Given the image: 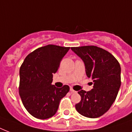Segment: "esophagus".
I'll return each instance as SVG.
<instances>
[{"mask_svg":"<svg viewBox=\"0 0 132 132\" xmlns=\"http://www.w3.org/2000/svg\"><path fill=\"white\" fill-rule=\"evenodd\" d=\"M70 92H71V93H74V92H76V91H75V90H73V89H72V88H70Z\"/></svg>","mask_w":132,"mask_h":132,"instance_id":"34e87169","label":"esophagus"}]
</instances>
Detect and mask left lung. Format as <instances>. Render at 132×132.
I'll return each instance as SVG.
<instances>
[{"label":"left lung","instance_id":"obj_1","mask_svg":"<svg viewBox=\"0 0 132 132\" xmlns=\"http://www.w3.org/2000/svg\"><path fill=\"white\" fill-rule=\"evenodd\" d=\"M86 66L88 77L93 80L90 91H79L81 99L77 111L88 118H98L110 108L121 86V66L114 56L96 46L71 47Z\"/></svg>","mask_w":132,"mask_h":132}]
</instances>
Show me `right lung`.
<instances>
[{
    "label": "right lung",
    "instance_id": "add662e5",
    "mask_svg": "<svg viewBox=\"0 0 132 132\" xmlns=\"http://www.w3.org/2000/svg\"><path fill=\"white\" fill-rule=\"evenodd\" d=\"M70 47L48 44L28 55L20 68L19 94L30 114L39 119L55 115L60 100L70 90L67 85L56 88L52 85L53 74Z\"/></svg>",
    "mask_w": 132,
    "mask_h": 132
}]
</instances>
